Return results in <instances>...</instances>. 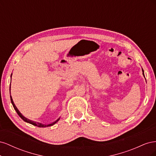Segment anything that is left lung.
Returning <instances> with one entry per match:
<instances>
[{
  "mask_svg": "<svg viewBox=\"0 0 156 156\" xmlns=\"http://www.w3.org/2000/svg\"><path fill=\"white\" fill-rule=\"evenodd\" d=\"M143 70V75H144V70L143 69H142Z\"/></svg>",
  "mask_w": 156,
  "mask_h": 156,
  "instance_id": "obj_1",
  "label": "left lung"
}]
</instances>
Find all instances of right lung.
Segmentation results:
<instances>
[{"instance_id":"add662e5","label":"right lung","mask_w":156,"mask_h":156,"mask_svg":"<svg viewBox=\"0 0 156 156\" xmlns=\"http://www.w3.org/2000/svg\"><path fill=\"white\" fill-rule=\"evenodd\" d=\"M12 75H11V77H12ZM10 85H11V83H10ZM10 100H11V102H12V105H13V108H14V109H15L16 111L17 112V115H18L19 116H20L21 118V119H22L23 120H24L25 122H27V123H29V124H30L36 126H37V127H49V126H51L54 125L55 124H56V122H57L60 120V118H59V119L56 120L55 122H53V123H51V124H43L39 123V122H34V121H32V120H29V119H27V118H25V117L24 116H23V115L21 114V113L20 112V111H19V110L17 109V108L16 107V106L15 105V104H14V103H13V100H12V98L11 96H10Z\"/></svg>"}]
</instances>
